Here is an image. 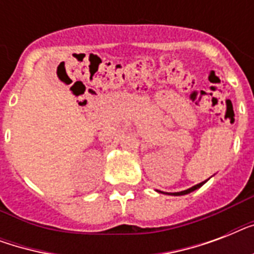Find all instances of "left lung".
<instances>
[{"instance_id": "8db88e82", "label": "left lung", "mask_w": 254, "mask_h": 254, "mask_svg": "<svg viewBox=\"0 0 254 254\" xmlns=\"http://www.w3.org/2000/svg\"><path fill=\"white\" fill-rule=\"evenodd\" d=\"M205 182H207V181L201 182V183H199V185H196V186H192V187H191V189H189V190H185V191H181V192H171V193H170V195H175V196H178V195H186V193H190V192H192V191H195V190L200 189L201 186L204 185Z\"/></svg>"}]
</instances>
